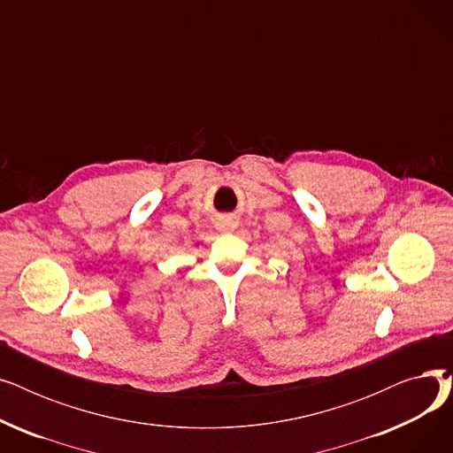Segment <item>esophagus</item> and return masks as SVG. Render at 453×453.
Masks as SVG:
<instances>
[{"instance_id":"1","label":"esophagus","mask_w":453,"mask_h":453,"mask_svg":"<svg viewBox=\"0 0 453 453\" xmlns=\"http://www.w3.org/2000/svg\"><path fill=\"white\" fill-rule=\"evenodd\" d=\"M231 227H233V226H229V224H227V226H224V229H231Z\"/></svg>"}]
</instances>
